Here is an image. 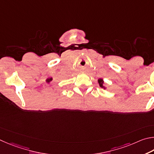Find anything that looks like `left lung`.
<instances>
[{
  "mask_svg": "<svg viewBox=\"0 0 154 154\" xmlns=\"http://www.w3.org/2000/svg\"><path fill=\"white\" fill-rule=\"evenodd\" d=\"M98 82H99V86H100V87H101V88H106V87H105L104 86H103V83H104V82H103V79H99L98 80Z\"/></svg>",
  "mask_w": 154,
  "mask_h": 154,
  "instance_id": "8db88e82",
  "label": "left lung"
}]
</instances>
